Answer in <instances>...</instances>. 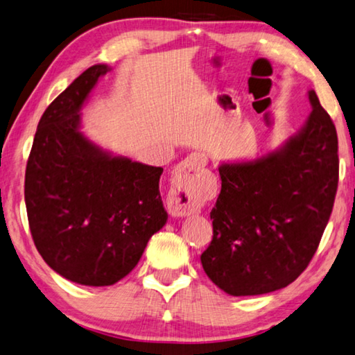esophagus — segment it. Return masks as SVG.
<instances>
[{
  "instance_id": "1",
  "label": "esophagus",
  "mask_w": 355,
  "mask_h": 355,
  "mask_svg": "<svg viewBox=\"0 0 355 355\" xmlns=\"http://www.w3.org/2000/svg\"><path fill=\"white\" fill-rule=\"evenodd\" d=\"M207 164V157L202 153H191L178 165L176 173L166 196L168 212L173 217H189L196 211V193H198V179L202 168Z\"/></svg>"
}]
</instances>
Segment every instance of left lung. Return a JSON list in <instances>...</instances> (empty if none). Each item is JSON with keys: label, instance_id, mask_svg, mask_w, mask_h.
Returning a JSON list of instances; mask_svg holds the SVG:
<instances>
[{"label": "left lung", "instance_id": "obj_1", "mask_svg": "<svg viewBox=\"0 0 355 355\" xmlns=\"http://www.w3.org/2000/svg\"><path fill=\"white\" fill-rule=\"evenodd\" d=\"M309 101V119L282 146L218 166L214 237L201 264L226 294L288 286L306 269L327 226L338 187V138L313 89Z\"/></svg>", "mask_w": 355, "mask_h": 355}]
</instances>
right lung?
Returning <instances> with one entry per match:
<instances>
[{"mask_svg":"<svg viewBox=\"0 0 355 355\" xmlns=\"http://www.w3.org/2000/svg\"><path fill=\"white\" fill-rule=\"evenodd\" d=\"M110 71L86 69L50 103L25 174L34 245L56 274L85 286L130 274L168 220L159 191L164 168L114 155L80 130L81 108Z\"/></svg>","mask_w":355,"mask_h":355,"instance_id":"add662e5","label":"right lung"}]
</instances>
